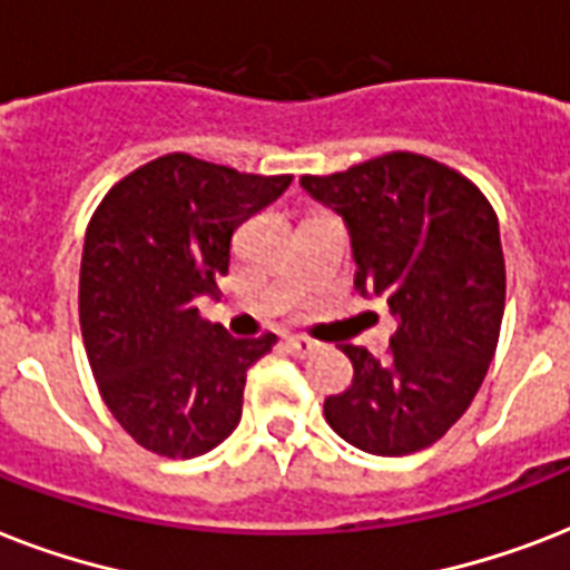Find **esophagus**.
<instances>
[{
	"label": "esophagus",
	"instance_id": "34e87169",
	"mask_svg": "<svg viewBox=\"0 0 570 570\" xmlns=\"http://www.w3.org/2000/svg\"><path fill=\"white\" fill-rule=\"evenodd\" d=\"M284 343H286V348H289V355H295V357H307L316 352V343L307 337H286Z\"/></svg>",
	"mask_w": 570,
	"mask_h": 570
}]
</instances>
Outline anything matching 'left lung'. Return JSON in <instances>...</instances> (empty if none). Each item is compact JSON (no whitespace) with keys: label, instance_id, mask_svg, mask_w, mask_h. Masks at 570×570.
Returning <instances> with one entry per match:
<instances>
[{"label":"left lung","instance_id":"8db88e82","mask_svg":"<svg viewBox=\"0 0 570 570\" xmlns=\"http://www.w3.org/2000/svg\"><path fill=\"white\" fill-rule=\"evenodd\" d=\"M302 186L343 215L364 295L396 316L387 357L346 343L355 375L325 420L373 455H411L459 423L500 340L505 259L494 206L450 165L393 150Z\"/></svg>","mask_w":570,"mask_h":570}]
</instances>
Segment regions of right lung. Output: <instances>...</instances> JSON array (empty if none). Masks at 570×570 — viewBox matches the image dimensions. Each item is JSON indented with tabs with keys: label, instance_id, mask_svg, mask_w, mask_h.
Masks as SVG:
<instances>
[{
	"label": "right lung",
	"instance_id": "add662e5",
	"mask_svg": "<svg viewBox=\"0 0 570 570\" xmlns=\"http://www.w3.org/2000/svg\"><path fill=\"white\" fill-rule=\"evenodd\" d=\"M289 183L168 154L94 209L79 325L102 402L138 446L195 459L239 425L245 375L277 337H227L200 320L197 298L218 293L236 227Z\"/></svg>",
	"mask_w": 570,
	"mask_h": 570
}]
</instances>
